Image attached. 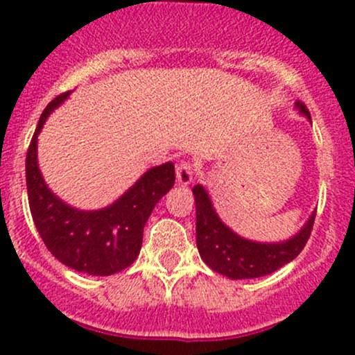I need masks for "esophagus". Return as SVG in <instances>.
I'll list each match as a JSON object with an SVG mask.
<instances>
[{
	"label": "esophagus",
	"mask_w": 355,
	"mask_h": 355,
	"mask_svg": "<svg viewBox=\"0 0 355 355\" xmlns=\"http://www.w3.org/2000/svg\"><path fill=\"white\" fill-rule=\"evenodd\" d=\"M194 177V168L191 163H180L177 168V184L178 185H189Z\"/></svg>",
	"instance_id": "1"
}]
</instances>
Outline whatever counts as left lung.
Segmentation results:
<instances>
[{
  "mask_svg": "<svg viewBox=\"0 0 355 355\" xmlns=\"http://www.w3.org/2000/svg\"><path fill=\"white\" fill-rule=\"evenodd\" d=\"M295 110L311 121L309 111L302 103L295 101ZM192 194L196 200V241L200 259L230 280L264 277L295 259L309 239L316 216V211H313L302 228L287 241L256 242L241 237L221 221L204 185H194Z\"/></svg>",
  "mask_w": 355,
  "mask_h": 355,
  "instance_id": "8db88e82",
  "label": "left lung"
}]
</instances>
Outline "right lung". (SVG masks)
Masks as SVG:
<instances>
[{"mask_svg":"<svg viewBox=\"0 0 355 355\" xmlns=\"http://www.w3.org/2000/svg\"><path fill=\"white\" fill-rule=\"evenodd\" d=\"M71 92L60 94L42 111L25 159L32 220L49 252L78 273L110 277L137 259L144 227L157 200L175 184L173 163L149 168L114 202L101 209H78L44 182L37 161V137L46 120Z\"/></svg>","mask_w":355,"mask_h":355,"instance_id":"right-lung-1","label":"right lung"}]
</instances>
